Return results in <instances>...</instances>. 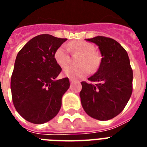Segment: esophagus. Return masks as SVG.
I'll use <instances>...</instances> for the list:
<instances>
[{"instance_id":"esophagus-1","label":"esophagus","mask_w":147,"mask_h":147,"mask_svg":"<svg viewBox=\"0 0 147 147\" xmlns=\"http://www.w3.org/2000/svg\"><path fill=\"white\" fill-rule=\"evenodd\" d=\"M69 81H70V83H71V84H72V83H74V82H76V81H74L73 79H71V78H69Z\"/></svg>"}]
</instances>
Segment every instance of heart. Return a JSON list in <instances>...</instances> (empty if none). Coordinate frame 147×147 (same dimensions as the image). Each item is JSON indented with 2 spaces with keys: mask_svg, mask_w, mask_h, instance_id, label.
Returning <instances> with one entry per match:
<instances>
[{
  "mask_svg": "<svg viewBox=\"0 0 147 147\" xmlns=\"http://www.w3.org/2000/svg\"><path fill=\"white\" fill-rule=\"evenodd\" d=\"M68 48L70 50L78 51L82 53L78 60V65H69L63 69V75L72 79H78L90 72V66L92 69L96 68L99 64V57L94 53L93 44L85 41H76L68 43ZM55 59L60 66H65L70 61L69 49L65 45H62L56 49L54 55ZM88 64L89 67L87 65Z\"/></svg>",
  "mask_w": 147,
  "mask_h": 147,
  "instance_id": "obj_1",
  "label": "heart"
}]
</instances>
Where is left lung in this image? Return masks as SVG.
<instances>
[{
	"label": "left lung",
	"instance_id": "8db88e82",
	"mask_svg": "<svg viewBox=\"0 0 147 147\" xmlns=\"http://www.w3.org/2000/svg\"><path fill=\"white\" fill-rule=\"evenodd\" d=\"M99 48L101 62L97 72L82 82L80 98L86 114L99 121L118 115L127 104L133 91V70L127 51L116 40L98 36L87 39Z\"/></svg>",
	"mask_w": 147,
	"mask_h": 147
}]
</instances>
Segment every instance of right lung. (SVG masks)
<instances>
[{
	"instance_id": "obj_1",
	"label": "right lung",
	"mask_w": 147,
	"mask_h": 147,
	"mask_svg": "<svg viewBox=\"0 0 147 147\" xmlns=\"http://www.w3.org/2000/svg\"><path fill=\"white\" fill-rule=\"evenodd\" d=\"M66 40L49 34L36 36L17 54L10 81L13 103L20 115L30 123L48 122L61 108L70 83L68 78L55 79L62 68L54 55Z\"/></svg>"
}]
</instances>
